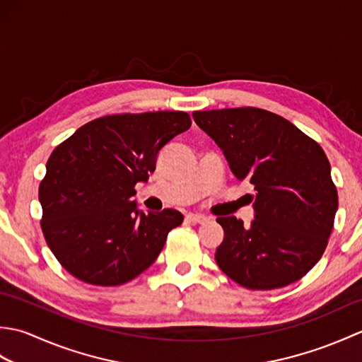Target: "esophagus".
<instances>
[{
  "mask_svg": "<svg viewBox=\"0 0 362 362\" xmlns=\"http://www.w3.org/2000/svg\"><path fill=\"white\" fill-rule=\"evenodd\" d=\"M187 222H189V224H204V222H206V218L202 216V214H187Z\"/></svg>",
  "mask_w": 362,
  "mask_h": 362,
  "instance_id": "34e87169",
  "label": "esophagus"
}]
</instances>
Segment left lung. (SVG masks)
Segmentation results:
<instances>
[{
    "mask_svg": "<svg viewBox=\"0 0 362 362\" xmlns=\"http://www.w3.org/2000/svg\"><path fill=\"white\" fill-rule=\"evenodd\" d=\"M196 124L224 152L238 180L255 187V219L218 218L221 271L247 289L269 291L302 279L324 255L337 189L324 149L280 115L257 107L194 112Z\"/></svg>",
    "mask_w": 362,
    "mask_h": 362,
    "instance_id": "1",
    "label": "left lung"
}]
</instances>
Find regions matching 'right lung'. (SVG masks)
Returning <instances> with one entry per match:
<instances>
[{"label": "right lung", "instance_id": "obj_1", "mask_svg": "<svg viewBox=\"0 0 362 362\" xmlns=\"http://www.w3.org/2000/svg\"><path fill=\"white\" fill-rule=\"evenodd\" d=\"M189 127L185 112L107 115L52 151L38 187L40 224L54 257L73 276L118 286L157 259L183 214L138 211L135 185L156 171L161 148Z\"/></svg>", "mask_w": 362, "mask_h": 362}]
</instances>
